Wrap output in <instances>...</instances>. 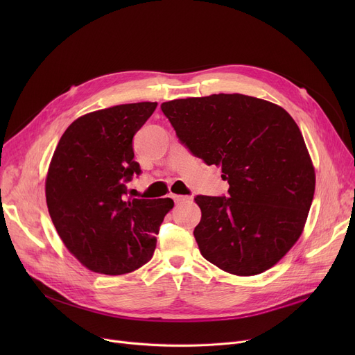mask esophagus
<instances>
[{"label": "esophagus", "instance_id": "34e87169", "mask_svg": "<svg viewBox=\"0 0 355 355\" xmlns=\"http://www.w3.org/2000/svg\"><path fill=\"white\" fill-rule=\"evenodd\" d=\"M171 197H173V200H174L175 202H184V201H187V200L190 198L189 196H178V194H173Z\"/></svg>", "mask_w": 355, "mask_h": 355}]
</instances>
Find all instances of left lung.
Wrapping results in <instances>:
<instances>
[{
    "mask_svg": "<svg viewBox=\"0 0 355 355\" xmlns=\"http://www.w3.org/2000/svg\"><path fill=\"white\" fill-rule=\"evenodd\" d=\"M181 144L221 166L229 197L197 196L194 237L221 270L259 275L300 239L315 191V171L300 128L288 112L240 93L164 102Z\"/></svg>",
    "mask_w": 355,
    "mask_h": 355,
    "instance_id": "8db88e82",
    "label": "left lung"
}]
</instances>
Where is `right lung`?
Here are the masks:
<instances>
[{
  "instance_id": "add662e5",
  "label": "right lung",
  "mask_w": 355,
  "mask_h": 355,
  "mask_svg": "<svg viewBox=\"0 0 355 355\" xmlns=\"http://www.w3.org/2000/svg\"><path fill=\"white\" fill-rule=\"evenodd\" d=\"M157 102L90 112L62 135L46 178L53 225L66 248L89 270L125 275L151 260L171 198H126L139 175L132 139Z\"/></svg>"
}]
</instances>
